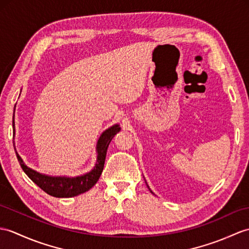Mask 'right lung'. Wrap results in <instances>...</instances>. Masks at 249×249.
I'll list each match as a JSON object with an SVG mask.
<instances>
[{"label": "right lung", "mask_w": 249, "mask_h": 249, "mask_svg": "<svg viewBox=\"0 0 249 249\" xmlns=\"http://www.w3.org/2000/svg\"><path fill=\"white\" fill-rule=\"evenodd\" d=\"M13 126L15 131V122L13 120ZM119 125H113L110 128L105 130L102 136L98 139L97 142V163L95 164L94 169L91 172L87 173L86 175L68 178V177H51L39 174L36 171H34L30 167H27L21 159L20 156L17 154V158L20 162L22 170L25 172V174L30 177L32 180L37 184V186L43 190L45 193H48L54 197H73V196L79 195L87 192L97 182L98 178L104 169V163H105V158L107 154V148L109 143L111 142L114 135L120 131Z\"/></svg>", "instance_id": "obj_1"}]
</instances>
